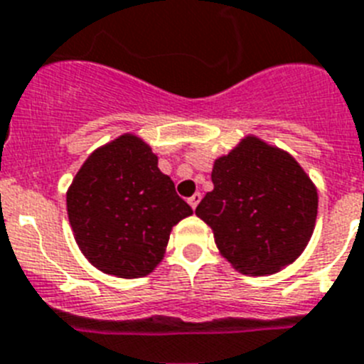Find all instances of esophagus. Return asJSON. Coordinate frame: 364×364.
I'll return each mask as SVG.
<instances>
[{
	"mask_svg": "<svg viewBox=\"0 0 364 364\" xmlns=\"http://www.w3.org/2000/svg\"><path fill=\"white\" fill-rule=\"evenodd\" d=\"M200 200H201V194H200V192H196V194H194V196L188 198V205H191L192 209H196L198 203H200Z\"/></svg>",
	"mask_w": 364,
	"mask_h": 364,
	"instance_id": "esophagus-1",
	"label": "esophagus"
}]
</instances>
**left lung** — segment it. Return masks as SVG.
<instances>
[{"mask_svg": "<svg viewBox=\"0 0 364 364\" xmlns=\"http://www.w3.org/2000/svg\"><path fill=\"white\" fill-rule=\"evenodd\" d=\"M215 188L196 207L216 248L246 276H272L300 257L316 224L318 191L289 151L255 135L215 159Z\"/></svg>", "mask_w": 364, "mask_h": 364, "instance_id": "8db88e82", "label": "left lung"}]
</instances>
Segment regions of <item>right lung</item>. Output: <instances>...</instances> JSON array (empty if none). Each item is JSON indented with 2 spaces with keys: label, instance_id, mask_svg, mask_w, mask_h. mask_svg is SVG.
<instances>
[{
  "label": "right lung",
  "instance_id": "obj_1",
  "mask_svg": "<svg viewBox=\"0 0 364 364\" xmlns=\"http://www.w3.org/2000/svg\"><path fill=\"white\" fill-rule=\"evenodd\" d=\"M73 239L109 276L135 279L161 264L176 224L192 215L159 170L151 146L124 133L88 155L66 191Z\"/></svg>",
  "mask_w": 364,
  "mask_h": 364
}]
</instances>
